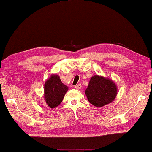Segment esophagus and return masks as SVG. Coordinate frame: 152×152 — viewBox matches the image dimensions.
<instances>
[{"label":"esophagus","instance_id":"34e87169","mask_svg":"<svg viewBox=\"0 0 152 152\" xmlns=\"http://www.w3.org/2000/svg\"><path fill=\"white\" fill-rule=\"evenodd\" d=\"M82 88V84H79L78 85L75 86V88L77 89V90H80V89H81Z\"/></svg>","mask_w":152,"mask_h":152}]
</instances>
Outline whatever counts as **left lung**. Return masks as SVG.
Here are the masks:
<instances>
[{"instance_id":"left-lung-1","label":"left lung","mask_w":152,"mask_h":152,"mask_svg":"<svg viewBox=\"0 0 152 152\" xmlns=\"http://www.w3.org/2000/svg\"><path fill=\"white\" fill-rule=\"evenodd\" d=\"M85 94L89 102L96 107H102L115 100L117 86L112 80L97 74L91 78Z\"/></svg>"}]
</instances>
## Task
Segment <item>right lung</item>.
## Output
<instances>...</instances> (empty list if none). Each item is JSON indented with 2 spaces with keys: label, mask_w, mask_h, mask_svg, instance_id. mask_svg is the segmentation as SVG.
Instances as JSON below:
<instances>
[{
  "label": "right lung",
  "mask_w": 152,
  "mask_h": 152,
  "mask_svg": "<svg viewBox=\"0 0 152 152\" xmlns=\"http://www.w3.org/2000/svg\"><path fill=\"white\" fill-rule=\"evenodd\" d=\"M68 90V86L61 82L59 76L55 74H50L44 85L43 96L47 106L51 109L58 106Z\"/></svg>",
  "instance_id": "add662e5"
}]
</instances>
